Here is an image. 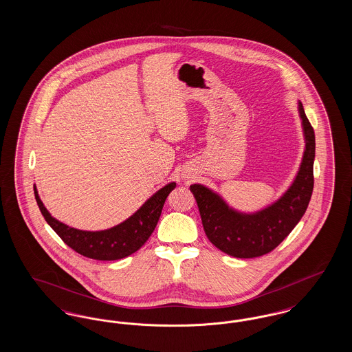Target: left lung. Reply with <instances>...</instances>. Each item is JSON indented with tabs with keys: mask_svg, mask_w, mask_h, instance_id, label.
I'll use <instances>...</instances> for the list:
<instances>
[{
	"mask_svg": "<svg viewBox=\"0 0 352 352\" xmlns=\"http://www.w3.org/2000/svg\"><path fill=\"white\" fill-rule=\"evenodd\" d=\"M305 149L298 171L281 197L256 211H240L208 186H190L204 232L220 251L237 258H252L273 251L298 224L313 194L316 135L297 102Z\"/></svg>",
	"mask_w": 352,
	"mask_h": 352,
	"instance_id": "8db88e82",
	"label": "left lung"
}]
</instances>
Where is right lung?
Returning a JSON list of instances; mask_svg holds the SVG:
<instances>
[{"instance_id":"add662e5","label":"right lung","mask_w":352,"mask_h":352,"mask_svg":"<svg viewBox=\"0 0 352 352\" xmlns=\"http://www.w3.org/2000/svg\"><path fill=\"white\" fill-rule=\"evenodd\" d=\"M175 186V182L165 184L146 199L133 215L118 226L101 231H84L69 227L51 217L49 210L39 198L35 184L34 195L45 220L68 247L94 260L112 261L132 254L146 243L158 223L168 194Z\"/></svg>"}]
</instances>
